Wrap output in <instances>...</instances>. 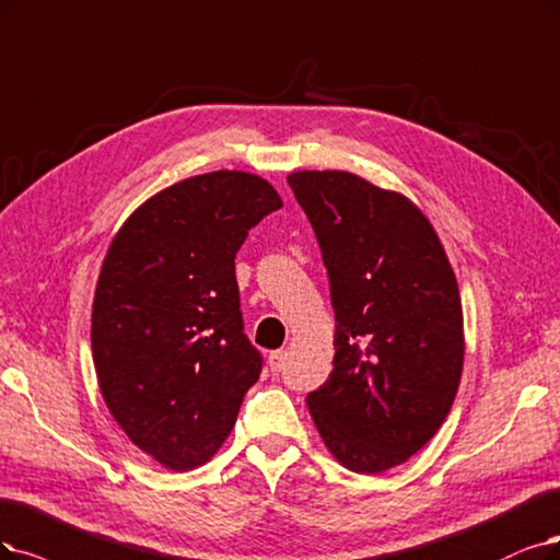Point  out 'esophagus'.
Listing matches in <instances>:
<instances>
[{"label":"esophagus","mask_w":560,"mask_h":560,"mask_svg":"<svg viewBox=\"0 0 560 560\" xmlns=\"http://www.w3.org/2000/svg\"><path fill=\"white\" fill-rule=\"evenodd\" d=\"M285 350H272V353H269V358H267V364H269V371H272V374H279V371L285 366Z\"/></svg>","instance_id":"34e87169"}]
</instances>
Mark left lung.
Segmentation results:
<instances>
[{
    "mask_svg": "<svg viewBox=\"0 0 560 560\" xmlns=\"http://www.w3.org/2000/svg\"><path fill=\"white\" fill-rule=\"evenodd\" d=\"M288 184L314 225L335 306V369L306 397L332 457L378 475L441 429L464 369L454 269L420 207L348 171Z\"/></svg>",
    "mask_w": 560,
    "mask_h": 560,
    "instance_id": "1",
    "label": "left lung"
}]
</instances>
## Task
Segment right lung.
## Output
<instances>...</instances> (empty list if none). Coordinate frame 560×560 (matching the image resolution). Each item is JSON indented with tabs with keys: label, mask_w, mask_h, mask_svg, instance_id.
<instances>
[{
	"label": "right lung",
	"mask_w": 560,
	"mask_h": 560,
	"mask_svg": "<svg viewBox=\"0 0 560 560\" xmlns=\"http://www.w3.org/2000/svg\"><path fill=\"white\" fill-rule=\"evenodd\" d=\"M279 207L258 175H196L144 200L103 258L92 304L101 397L165 468L210 462L260 376V353L242 332L235 256Z\"/></svg>",
	"instance_id": "add662e5"
}]
</instances>
